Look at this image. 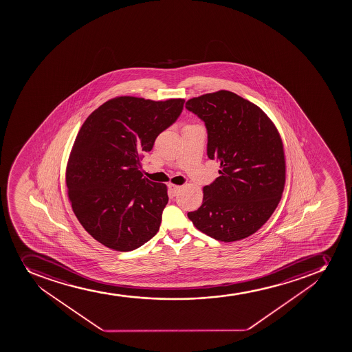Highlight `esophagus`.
<instances>
[{
  "label": "esophagus",
  "instance_id": "1",
  "mask_svg": "<svg viewBox=\"0 0 352 352\" xmlns=\"http://www.w3.org/2000/svg\"><path fill=\"white\" fill-rule=\"evenodd\" d=\"M168 192H170V195L177 196L180 192V189H182V186L173 185V184H168Z\"/></svg>",
  "mask_w": 352,
  "mask_h": 352
}]
</instances>
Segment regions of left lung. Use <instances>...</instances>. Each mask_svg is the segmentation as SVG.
Returning a JSON list of instances; mask_svg holds the SVG:
<instances>
[{"label": "left lung", "mask_w": 352, "mask_h": 352, "mask_svg": "<svg viewBox=\"0 0 352 352\" xmlns=\"http://www.w3.org/2000/svg\"><path fill=\"white\" fill-rule=\"evenodd\" d=\"M186 108L206 124L208 157L220 164V177L203 188L202 206L189 219L223 242L250 236L274 212L285 188L278 129L259 107L232 91L190 98Z\"/></svg>", "instance_id": "left-lung-1"}]
</instances>
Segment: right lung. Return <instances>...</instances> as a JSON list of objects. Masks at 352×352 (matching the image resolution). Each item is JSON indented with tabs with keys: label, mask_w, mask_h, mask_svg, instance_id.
Returning a JSON list of instances; mask_svg holds the SVG:
<instances>
[{
	"label": "right lung",
	"mask_w": 352,
	"mask_h": 352,
	"mask_svg": "<svg viewBox=\"0 0 352 352\" xmlns=\"http://www.w3.org/2000/svg\"><path fill=\"white\" fill-rule=\"evenodd\" d=\"M184 103L120 96L81 126L67 163L69 199L79 223L105 247L132 251L160 230L166 186L144 178L141 160L177 122Z\"/></svg>",
	"instance_id": "obj_1"
}]
</instances>
